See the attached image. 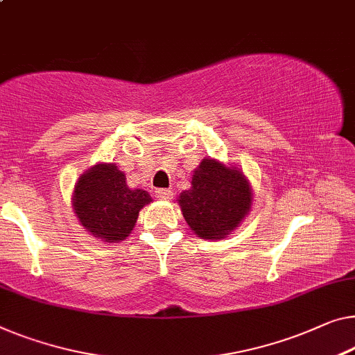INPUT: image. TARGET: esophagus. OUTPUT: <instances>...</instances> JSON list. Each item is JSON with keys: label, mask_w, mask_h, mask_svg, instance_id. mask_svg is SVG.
Here are the masks:
<instances>
[{"label": "esophagus", "mask_w": 355, "mask_h": 355, "mask_svg": "<svg viewBox=\"0 0 355 355\" xmlns=\"http://www.w3.org/2000/svg\"><path fill=\"white\" fill-rule=\"evenodd\" d=\"M155 194H156V198L161 199V200H171L173 198V194H172L171 189H164V188L156 189Z\"/></svg>", "instance_id": "esophagus-1"}]
</instances>
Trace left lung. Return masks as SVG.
<instances>
[{
	"label": "left lung",
	"mask_w": 355,
	"mask_h": 355,
	"mask_svg": "<svg viewBox=\"0 0 355 355\" xmlns=\"http://www.w3.org/2000/svg\"><path fill=\"white\" fill-rule=\"evenodd\" d=\"M191 184V189L180 194L178 202L189 228L202 239H223L250 210V187L234 167L204 159Z\"/></svg>",
	"instance_id": "8db88e82"
}]
</instances>
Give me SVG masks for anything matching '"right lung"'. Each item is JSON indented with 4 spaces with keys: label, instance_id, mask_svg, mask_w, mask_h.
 Wrapping results in <instances>:
<instances>
[{
    "label": "right lung",
    "instance_id": "1",
    "mask_svg": "<svg viewBox=\"0 0 355 355\" xmlns=\"http://www.w3.org/2000/svg\"><path fill=\"white\" fill-rule=\"evenodd\" d=\"M151 202L144 189H130L114 164H98L81 175L73 207L81 225L105 242H119L130 234L140 209Z\"/></svg>",
    "mask_w": 355,
    "mask_h": 355
}]
</instances>
